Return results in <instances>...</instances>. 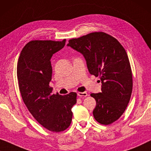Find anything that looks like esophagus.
Returning <instances> with one entry per match:
<instances>
[{
	"label": "esophagus",
	"mask_w": 151,
	"mask_h": 151,
	"mask_svg": "<svg viewBox=\"0 0 151 151\" xmlns=\"http://www.w3.org/2000/svg\"><path fill=\"white\" fill-rule=\"evenodd\" d=\"M77 95H78V96H80V97H86V96H88V93L86 92H78L77 93Z\"/></svg>",
	"instance_id": "1"
}]
</instances>
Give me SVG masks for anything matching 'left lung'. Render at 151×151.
I'll list each match as a JSON object with an SVG mask.
<instances>
[{"label":"left lung","instance_id":"1","mask_svg":"<svg viewBox=\"0 0 151 151\" xmlns=\"http://www.w3.org/2000/svg\"><path fill=\"white\" fill-rule=\"evenodd\" d=\"M68 42V46L83 55L91 75L101 81L102 92L90 94L96 102L95 120L102 124H111L124 113L132 93V71L126 50L116 38L104 32Z\"/></svg>","mask_w":151,"mask_h":151}]
</instances>
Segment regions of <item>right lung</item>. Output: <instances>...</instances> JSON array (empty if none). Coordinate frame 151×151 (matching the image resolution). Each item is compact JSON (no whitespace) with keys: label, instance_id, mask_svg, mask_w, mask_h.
Returning a JSON list of instances; mask_svg holds the SVG:
<instances>
[{"label":"right lung","instance_id":"add662e5","mask_svg":"<svg viewBox=\"0 0 151 151\" xmlns=\"http://www.w3.org/2000/svg\"><path fill=\"white\" fill-rule=\"evenodd\" d=\"M63 41L33 40L22 48L17 65V76L22 100L40 124L53 132H61L71 124L72 107L76 93L52 94L50 87L52 55L64 47Z\"/></svg>","mask_w":151,"mask_h":151}]
</instances>
